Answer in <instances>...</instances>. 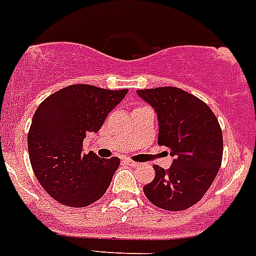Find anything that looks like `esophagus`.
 Segmentation results:
<instances>
[{
    "mask_svg": "<svg viewBox=\"0 0 256 256\" xmlns=\"http://www.w3.org/2000/svg\"><path fill=\"white\" fill-rule=\"evenodd\" d=\"M124 164H130V166H140V164H138V162H136V160H128V158H126V160H124Z\"/></svg>",
    "mask_w": 256,
    "mask_h": 256,
    "instance_id": "obj_1",
    "label": "esophagus"
}]
</instances>
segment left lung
Masks as SVG:
<instances>
[{
    "label": "left lung",
    "instance_id": "1",
    "mask_svg": "<svg viewBox=\"0 0 256 256\" xmlns=\"http://www.w3.org/2000/svg\"><path fill=\"white\" fill-rule=\"evenodd\" d=\"M138 96L156 108L158 144L175 160L168 170L154 164L156 178L144 187L154 206L182 211L203 198L218 174L223 156L222 128L208 106L179 88H144Z\"/></svg>",
    "mask_w": 256,
    "mask_h": 256
}]
</instances>
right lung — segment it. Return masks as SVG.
Returning a JSON list of instances; mask_svg holds the SVG:
<instances>
[{
  "label": "right lung",
  "mask_w": 256,
  "mask_h": 256,
  "mask_svg": "<svg viewBox=\"0 0 256 256\" xmlns=\"http://www.w3.org/2000/svg\"><path fill=\"white\" fill-rule=\"evenodd\" d=\"M128 94L92 85H70L48 96L34 114L28 148L45 191L69 207H86L106 192L120 160L84 152V138L96 132Z\"/></svg>",
  "instance_id": "right-lung-1"
}]
</instances>
